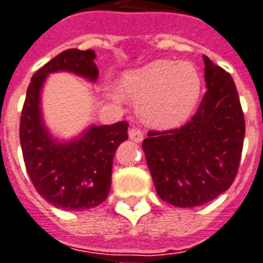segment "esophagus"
Returning a JSON list of instances; mask_svg holds the SVG:
<instances>
[{
  "label": "esophagus",
  "mask_w": 263,
  "mask_h": 263,
  "mask_svg": "<svg viewBox=\"0 0 263 263\" xmlns=\"http://www.w3.org/2000/svg\"><path fill=\"white\" fill-rule=\"evenodd\" d=\"M129 137L130 140H133L136 143H140V141H143L144 133L137 127H132V129H129Z\"/></svg>",
  "instance_id": "34e87169"
}]
</instances>
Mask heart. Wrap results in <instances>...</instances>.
Instances as JSON below:
<instances>
[{
    "label": "heart",
    "instance_id": "heart-1",
    "mask_svg": "<svg viewBox=\"0 0 263 263\" xmlns=\"http://www.w3.org/2000/svg\"><path fill=\"white\" fill-rule=\"evenodd\" d=\"M118 88L123 97L139 101L147 123L166 129L190 116L198 101L201 80L194 65L158 59L126 73Z\"/></svg>",
    "mask_w": 263,
    "mask_h": 263
}]
</instances>
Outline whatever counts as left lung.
Here are the masks:
<instances>
[{
	"instance_id": "obj_1",
	"label": "left lung",
	"mask_w": 263,
	"mask_h": 263,
	"mask_svg": "<svg viewBox=\"0 0 263 263\" xmlns=\"http://www.w3.org/2000/svg\"><path fill=\"white\" fill-rule=\"evenodd\" d=\"M205 91L198 109L181 127L149 130L143 141L159 198L180 208L204 205L236 179L246 120L234 80L204 55Z\"/></svg>"
}]
</instances>
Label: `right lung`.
I'll list each match as a JSON object with an SVG mask.
<instances>
[{
    "label": "right lung",
    "instance_id": "add662e5",
    "mask_svg": "<svg viewBox=\"0 0 263 263\" xmlns=\"http://www.w3.org/2000/svg\"><path fill=\"white\" fill-rule=\"evenodd\" d=\"M92 49L70 48L58 54L33 74L21 116L23 161L37 193L57 208L84 211L108 197L112 162L118 147L127 140V122L91 126L70 143L49 136L41 119L40 90L48 73L68 70L96 82L98 68Z\"/></svg>",
    "mask_w": 263,
    "mask_h": 263
}]
</instances>
